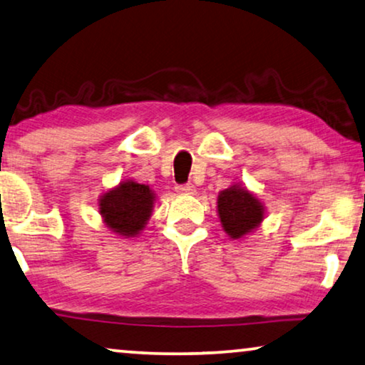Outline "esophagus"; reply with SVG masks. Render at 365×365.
I'll list each match as a JSON object with an SVG mask.
<instances>
[{"label":"esophagus","mask_w":365,"mask_h":365,"mask_svg":"<svg viewBox=\"0 0 365 365\" xmlns=\"http://www.w3.org/2000/svg\"><path fill=\"white\" fill-rule=\"evenodd\" d=\"M175 190L180 193H195L193 183H180V185H177Z\"/></svg>","instance_id":"esophagus-1"}]
</instances>
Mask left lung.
Returning a JSON list of instances; mask_svg holds the SVG:
<instances>
[{"mask_svg":"<svg viewBox=\"0 0 365 365\" xmlns=\"http://www.w3.org/2000/svg\"><path fill=\"white\" fill-rule=\"evenodd\" d=\"M218 213L222 225L232 238H241L258 227L263 220V207L248 190L232 187L218 197Z\"/></svg>","mask_w":365,"mask_h":365,"instance_id":"obj_1","label":"left lung"}]
</instances>
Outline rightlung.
I'll use <instances>...</instances> for the list:
<instances>
[{
  "mask_svg": "<svg viewBox=\"0 0 365 365\" xmlns=\"http://www.w3.org/2000/svg\"><path fill=\"white\" fill-rule=\"evenodd\" d=\"M101 213L112 232L133 236L143 228L153 207V193L147 185L124 182L101 200Z\"/></svg>",
  "mask_w": 365,
  "mask_h": 365,
  "instance_id": "add662e5",
  "label": "right lung"
}]
</instances>
